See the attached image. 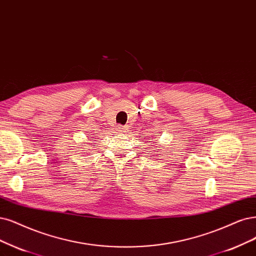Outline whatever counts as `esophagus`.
Returning <instances> with one entry per match:
<instances>
[{"label": "esophagus", "instance_id": "obj_1", "mask_svg": "<svg viewBox=\"0 0 256 256\" xmlns=\"http://www.w3.org/2000/svg\"><path fill=\"white\" fill-rule=\"evenodd\" d=\"M116 130L119 132V133H126V132L128 130V128L126 126H117Z\"/></svg>", "mask_w": 256, "mask_h": 256}]
</instances>
